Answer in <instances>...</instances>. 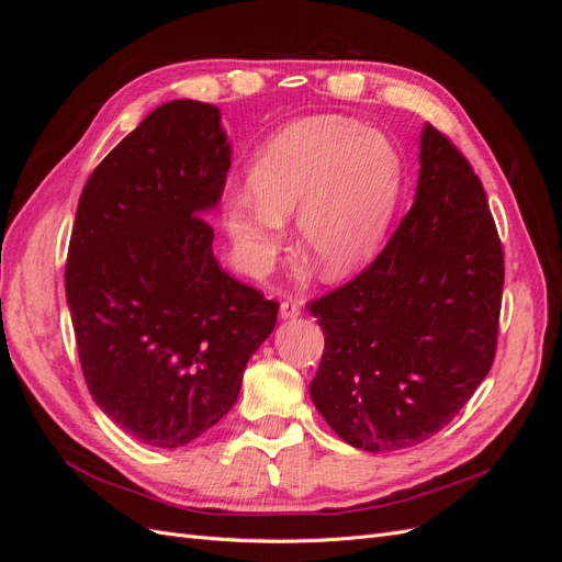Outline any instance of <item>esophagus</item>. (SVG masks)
Wrapping results in <instances>:
<instances>
[{
	"mask_svg": "<svg viewBox=\"0 0 562 562\" xmlns=\"http://www.w3.org/2000/svg\"><path fill=\"white\" fill-rule=\"evenodd\" d=\"M281 318H295L300 316V302L297 300H283L281 310H279Z\"/></svg>",
	"mask_w": 562,
	"mask_h": 562,
	"instance_id": "1",
	"label": "esophagus"
}]
</instances>
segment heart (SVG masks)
Returning <instances> with one entry per match:
<instances>
[{
  "mask_svg": "<svg viewBox=\"0 0 562 562\" xmlns=\"http://www.w3.org/2000/svg\"><path fill=\"white\" fill-rule=\"evenodd\" d=\"M398 184L401 159L386 135L342 116L302 119L262 147L250 192L225 194V227L244 269L260 277L283 246V220L297 210L302 260L335 281L378 250Z\"/></svg>",
  "mask_w": 562,
  "mask_h": 562,
  "instance_id": "obj_1",
  "label": "heart"
}]
</instances>
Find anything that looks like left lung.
I'll list each match as a JSON object with an SVG mask.
<instances>
[{"label": "left lung", "mask_w": 562, "mask_h": 562, "mask_svg": "<svg viewBox=\"0 0 562 562\" xmlns=\"http://www.w3.org/2000/svg\"><path fill=\"white\" fill-rule=\"evenodd\" d=\"M504 252L485 190L424 124L413 209L368 269L310 302L326 335L310 394L345 443L405 450L462 411L495 361Z\"/></svg>", "instance_id": "8db88e82"}]
</instances>
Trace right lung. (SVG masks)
<instances>
[{"instance_id":"obj_1","label":"right lung","mask_w":562,"mask_h":562,"mask_svg":"<svg viewBox=\"0 0 562 562\" xmlns=\"http://www.w3.org/2000/svg\"><path fill=\"white\" fill-rule=\"evenodd\" d=\"M220 110L171 100L98 164L79 196L65 293L83 380L151 448L192 443L239 396L279 304L236 281L203 220L225 190Z\"/></svg>"}]
</instances>
